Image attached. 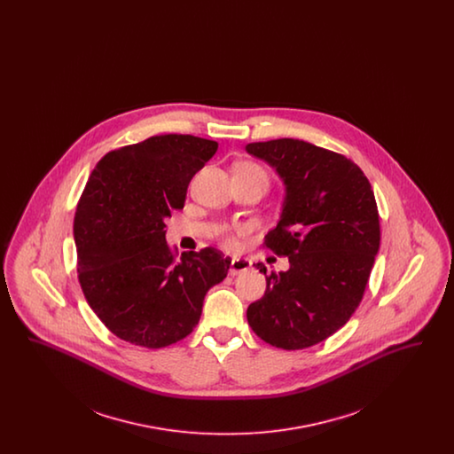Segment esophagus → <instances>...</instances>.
<instances>
[{"instance_id": "34e87169", "label": "esophagus", "mask_w": 454, "mask_h": 454, "mask_svg": "<svg viewBox=\"0 0 454 454\" xmlns=\"http://www.w3.org/2000/svg\"><path fill=\"white\" fill-rule=\"evenodd\" d=\"M252 267V262L248 259H231L230 263V274L238 276L241 272H247Z\"/></svg>"}]
</instances>
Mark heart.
<instances>
[{
	"mask_svg": "<svg viewBox=\"0 0 454 454\" xmlns=\"http://www.w3.org/2000/svg\"><path fill=\"white\" fill-rule=\"evenodd\" d=\"M235 172L259 173V175L267 178L265 170H263L260 165H257V163H254V161H239L237 167H235ZM223 243H224L226 247H233V245H235V238H233V235H231L230 231H224V233H223Z\"/></svg>",
	"mask_w": 454,
	"mask_h": 454,
	"instance_id": "obj_1",
	"label": "heart"
}]
</instances>
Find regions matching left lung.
Instances as JSON below:
<instances>
[{
	"label": "left lung",
	"instance_id": "obj_1",
	"mask_svg": "<svg viewBox=\"0 0 454 454\" xmlns=\"http://www.w3.org/2000/svg\"><path fill=\"white\" fill-rule=\"evenodd\" d=\"M284 178L281 219L263 248L289 259L270 272L267 289L247 309V320L270 346L300 350L342 328L364 296L380 248V215L364 172L340 153L282 137L250 143Z\"/></svg>",
	"mask_w": 454,
	"mask_h": 454
}]
</instances>
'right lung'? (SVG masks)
Returning <instances> with one entry per match:
<instances>
[{
	"label": "right lung",
	"mask_w": 454,
	"mask_h": 454,
	"mask_svg": "<svg viewBox=\"0 0 454 454\" xmlns=\"http://www.w3.org/2000/svg\"><path fill=\"white\" fill-rule=\"evenodd\" d=\"M192 134H160L108 152L90 175L74 213L78 281L108 330L134 346L160 348L185 339L206 293L231 259L207 247L178 252L165 219L184 209L187 187L216 153Z\"/></svg>",
	"instance_id": "obj_1"
}]
</instances>
